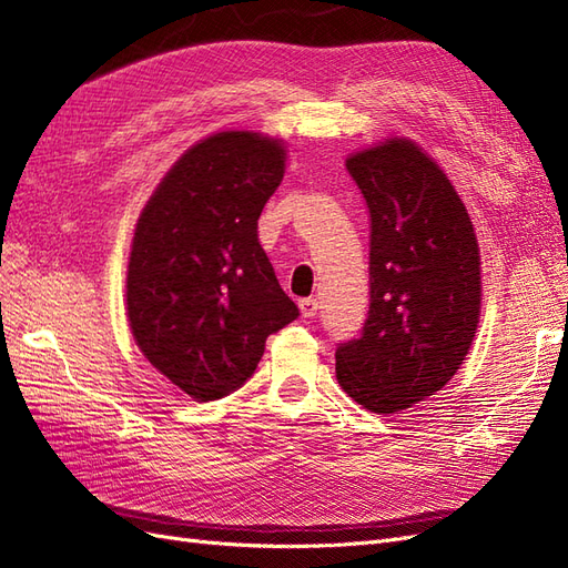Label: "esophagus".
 I'll list each match as a JSON object with an SVG mask.
<instances>
[{
    "label": "esophagus",
    "mask_w": 568,
    "mask_h": 568,
    "mask_svg": "<svg viewBox=\"0 0 568 568\" xmlns=\"http://www.w3.org/2000/svg\"><path fill=\"white\" fill-rule=\"evenodd\" d=\"M298 307H301V315H303L305 320H313V317L317 315V311H320V305H317L315 298H303V301L298 303Z\"/></svg>",
    "instance_id": "obj_1"
}]
</instances>
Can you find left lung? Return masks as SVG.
Instances as JSON below:
<instances>
[{
	"instance_id": "left-lung-1",
	"label": "left lung",
	"mask_w": 568,
	"mask_h": 568,
	"mask_svg": "<svg viewBox=\"0 0 568 568\" xmlns=\"http://www.w3.org/2000/svg\"><path fill=\"white\" fill-rule=\"evenodd\" d=\"M369 213V311L336 346V376L355 403L390 415L448 384L480 311L471 220L443 170L407 140L346 161Z\"/></svg>"
}]
</instances>
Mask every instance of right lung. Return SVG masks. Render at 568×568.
<instances>
[{
  "label": "right lung",
  "instance_id": "right-lung-1",
  "mask_svg": "<svg viewBox=\"0 0 568 568\" xmlns=\"http://www.w3.org/2000/svg\"><path fill=\"white\" fill-rule=\"evenodd\" d=\"M282 178V142L217 132L170 168L136 222L132 336L196 400L242 388L267 336L298 317L257 244V217Z\"/></svg>",
  "mask_w": 568,
  "mask_h": 568
}]
</instances>
